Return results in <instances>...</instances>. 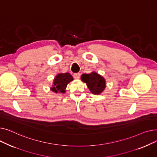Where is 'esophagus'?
Segmentation results:
<instances>
[{
    "label": "esophagus",
    "instance_id": "34e87169",
    "mask_svg": "<svg viewBox=\"0 0 157 157\" xmlns=\"http://www.w3.org/2000/svg\"><path fill=\"white\" fill-rule=\"evenodd\" d=\"M73 76L75 79H79V77H80V74L79 73H75V74H74Z\"/></svg>",
    "mask_w": 157,
    "mask_h": 157
}]
</instances>
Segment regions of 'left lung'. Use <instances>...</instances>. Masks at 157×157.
<instances>
[{"label":"left lung","instance_id":"obj_1","mask_svg":"<svg viewBox=\"0 0 157 157\" xmlns=\"http://www.w3.org/2000/svg\"><path fill=\"white\" fill-rule=\"evenodd\" d=\"M81 79L86 84L90 91L93 94L99 95L105 88V79L95 72L82 74Z\"/></svg>","mask_w":157,"mask_h":157}]
</instances>
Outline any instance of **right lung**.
Wrapping results in <instances>:
<instances>
[{
	"instance_id": "right-lung-1",
	"label": "right lung",
	"mask_w": 157,
	"mask_h": 157,
	"mask_svg": "<svg viewBox=\"0 0 157 157\" xmlns=\"http://www.w3.org/2000/svg\"><path fill=\"white\" fill-rule=\"evenodd\" d=\"M73 80L72 76L71 74L60 73L56 76L53 83V87L51 88L52 91L55 93H62L65 92V88L67 86V84Z\"/></svg>"
}]
</instances>
